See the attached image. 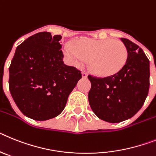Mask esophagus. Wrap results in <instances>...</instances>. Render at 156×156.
<instances>
[{
    "label": "esophagus",
    "mask_w": 156,
    "mask_h": 156,
    "mask_svg": "<svg viewBox=\"0 0 156 156\" xmlns=\"http://www.w3.org/2000/svg\"><path fill=\"white\" fill-rule=\"evenodd\" d=\"M82 78H87L88 74H87V73H86V72H82Z\"/></svg>",
    "instance_id": "esophagus-1"
}]
</instances>
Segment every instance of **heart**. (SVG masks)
Listing matches in <instances>:
<instances>
[{
    "mask_svg": "<svg viewBox=\"0 0 156 156\" xmlns=\"http://www.w3.org/2000/svg\"><path fill=\"white\" fill-rule=\"evenodd\" d=\"M63 52L70 63L82 67L90 60L95 74L102 77L112 76L123 68L128 59L125 44L115 39H83L75 44L66 42Z\"/></svg>",
    "mask_w": 156,
    "mask_h": 156,
    "instance_id": "1",
    "label": "heart"
}]
</instances>
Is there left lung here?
Instances as JSON below:
<instances>
[{
    "mask_svg": "<svg viewBox=\"0 0 156 156\" xmlns=\"http://www.w3.org/2000/svg\"><path fill=\"white\" fill-rule=\"evenodd\" d=\"M128 59L120 71L99 78L89 74V102L95 115L104 121L117 123L130 119L140 110L149 90V60L143 50L126 38Z\"/></svg>",
    "mask_w": 156,
    "mask_h": 156,
    "instance_id": "obj_1",
    "label": "left lung"
}]
</instances>
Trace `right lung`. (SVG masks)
<instances>
[{"mask_svg":"<svg viewBox=\"0 0 156 156\" xmlns=\"http://www.w3.org/2000/svg\"><path fill=\"white\" fill-rule=\"evenodd\" d=\"M61 35H32L16 48L9 67V90L21 112L37 121L56 117L82 72L67 66L59 43Z\"/></svg>","mask_w":156,"mask_h":156,"instance_id":"obj_1","label":"right lung"}]
</instances>
